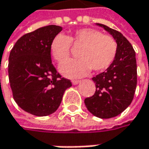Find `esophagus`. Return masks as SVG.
<instances>
[{"instance_id": "esophagus-1", "label": "esophagus", "mask_w": 149, "mask_h": 149, "mask_svg": "<svg viewBox=\"0 0 149 149\" xmlns=\"http://www.w3.org/2000/svg\"><path fill=\"white\" fill-rule=\"evenodd\" d=\"M79 82H80L79 80H72V84H73L74 86H76V85H78Z\"/></svg>"}]
</instances>
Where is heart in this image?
Here are the masks:
<instances>
[{"instance_id":"1","label":"heart","mask_w":149,"mask_h":149,"mask_svg":"<svg viewBox=\"0 0 149 149\" xmlns=\"http://www.w3.org/2000/svg\"><path fill=\"white\" fill-rule=\"evenodd\" d=\"M71 42L82 48L79 52V58L71 59L59 67L61 74L68 78L85 76L92 69L95 71L107 70L113 63L117 52V44L111 36L94 28H81L69 37L58 33L53 38L50 51L59 63L70 58Z\"/></svg>"}]
</instances>
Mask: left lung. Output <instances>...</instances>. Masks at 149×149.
I'll return each instance as SVG.
<instances>
[{
  "instance_id": "left-lung-1",
  "label": "left lung",
  "mask_w": 149,
  "mask_h": 149,
  "mask_svg": "<svg viewBox=\"0 0 149 149\" xmlns=\"http://www.w3.org/2000/svg\"><path fill=\"white\" fill-rule=\"evenodd\" d=\"M111 34L117 44L113 63L105 72L92 78L95 92L85 100L87 110L99 118L108 119L121 114L129 107L137 86L136 54L129 41L120 32L96 23Z\"/></svg>"
}]
</instances>
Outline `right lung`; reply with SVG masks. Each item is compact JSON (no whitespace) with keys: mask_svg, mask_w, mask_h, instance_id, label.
Wrapping results in <instances>:
<instances>
[{"mask_svg":"<svg viewBox=\"0 0 149 149\" xmlns=\"http://www.w3.org/2000/svg\"><path fill=\"white\" fill-rule=\"evenodd\" d=\"M62 29L49 25L25 34L10 53L8 74L14 100L34 116L55 112L64 91L72 86L70 79L61 78L51 60V42Z\"/></svg>","mask_w":149,"mask_h":149,"instance_id":"add662e5","label":"right lung"}]
</instances>
